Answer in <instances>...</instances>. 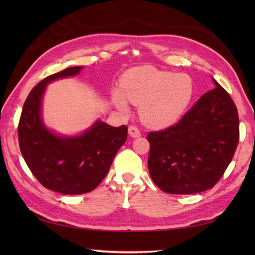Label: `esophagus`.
Instances as JSON below:
<instances>
[{
	"label": "esophagus",
	"mask_w": 255,
	"mask_h": 255,
	"mask_svg": "<svg viewBox=\"0 0 255 255\" xmlns=\"http://www.w3.org/2000/svg\"><path fill=\"white\" fill-rule=\"evenodd\" d=\"M128 132H129V134H130L132 138H138V137L141 136V132H140L139 128L136 127V126H129Z\"/></svg>",
	"instance_id": "1"
}]
</instances>
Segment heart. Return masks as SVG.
Listing matches in <instances>:
<instances>
[{
	"mask_svg": "<svg viewBox=\"0 0 255 255\" xmlns=\"http://www.w3.org/2000/svg\"><path fill=\"white\" fill-rule=\"evenodd\" d=\"M193 95L192 79L153 67H139L123 75L113 102L124 113L127 102L140 106V117L150 127L170 126L181 117Z\"/></svg>",
	"mask_w": 255,
	"mask_h": 255,
	"instance_id": "obj_1",
	"label": "heart"
}]
</instances>
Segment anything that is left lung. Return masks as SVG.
Segmentation results:
<instances>
[{
  "instance_id": "left-lung-1",
  "label": "left lung",
  "mask_w": 255,
  "mask_h": 255,
  "mask_svg": "<svg viewBox=\"0 0 255 255\" xmlns=\"http://www.w3.org/2000/svg\"><path fill=\"white\" fill-rule=\"evenodd\" d=\"M175 125L150 131L148 169L161 191L195 194L213 188L239 142V115L217 81Z\"/></svg>"
}]
</instances>
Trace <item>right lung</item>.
Wrapping results in <instances>:
<instances>
[{
    "label": "right lung",
    "mask_w": 255,
    "mask_h": 255,
    "mask_svg": "<svg viewBox=\"0 0 255 255\" xmlns=\"http://www.w3.org/2000/svg\"><path fill=\"white\" fill-rule=\"evenodd\" d=\"M83 67L51 74L27 96L18 123L21 155L42 186L66 195L93 191L104 180L117 151L127 139V126L112 127L96 122L82 136L63 138L48 130L41 122V97L47 83L72 77Z\"/></svg>",
    "instance_id": "1"
}]
</instances>
